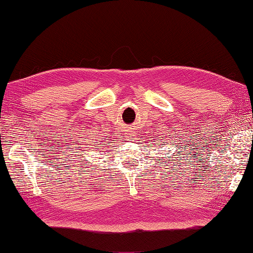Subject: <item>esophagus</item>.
<instances>
[{
    "mask_svg": "<svg viewBox=\"0 0 253 253\" xmlns=\"http://www.w3.org/2000/svg\"><path fill=\"white\" fill-rule=\"evenodd\" d=\"M129 136H132V135H131V132H129Z\"/></svg>",
    "mask_w": 253,
    "mask_h": 253,
    "instance_id": "34e87169",
    "label": "esophagus"
}]
</instances>
